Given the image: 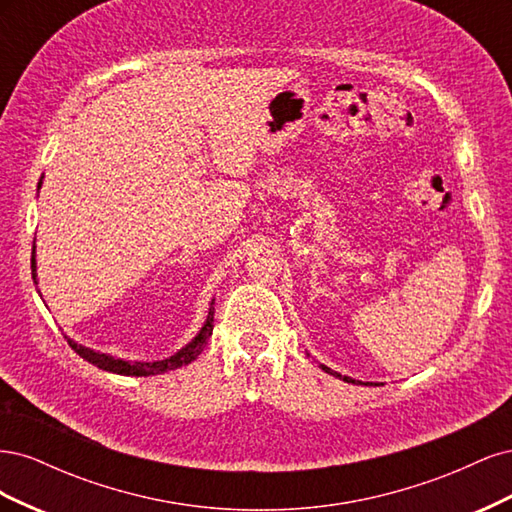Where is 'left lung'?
<instances>
[{
    "instance_id": "left-lung-1",
    "label": "left lung",
    "mask_w": 512,
    "mask_h": 512,
    "mask_svg": "<svg viewBox=\"0 0 512 512\" xmlns=\"http://www.w3.org/2000/svg\"><path fill=\"white\" fill-rule=\"evenodd\" d=\"M324 371H327V374H331V376H335V378H339V380H344V382H352V384H365V386H371V382H361V380H354V378H350V376H342V374H337V371H333V369H329L327 365H320ZM378 386V384H376Z\"/></svg>"
}]
</instances>
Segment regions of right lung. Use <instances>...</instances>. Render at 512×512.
<instances>
[{
  "label": "right lung",
  "mask_w": 512,
  "mask_h": 512,
  "mask_svg": "<svg viewBox=\"0 0 512 512\" xmlns=\"http://www.w3.org/2000/svg\"><path fill=\"white\" fill-rule=\"evenodd\" d=\"M40 188H42V177H40V183H38V190ZM32 275H34V284H38L36 241H34V252H32ZM213 305H215V299L209 303L207 320H205L203 327H200V331L194 335L192 342L185 344L181 350H177L175 354H170L168 359H162V361H123V359H117V356H113V354H104V352H98L94 348H87L83 344H76L74 339H70V337H66V339H68V344L72 346V350L79 354L81 359H85L91 365H96L98 369L113 371V374H121V376H158V374H166V371H170V369H179L183 365L196 361L198 354L205 350L209 337L213 333V309H215Z\"/></svg>",
  "instance_id": "obj_1"
}]
</instances>
